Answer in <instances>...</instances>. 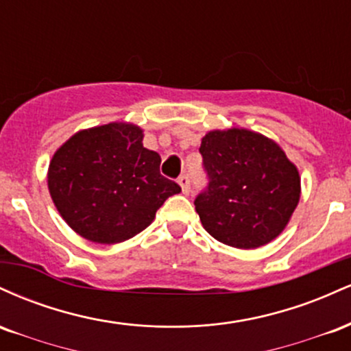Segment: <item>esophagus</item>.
<instances>
[{
	"label": "esophagus",
	"instance_id": "esophagus-1",
	"mask_svg": "<svg viewBox=\"0 0 351 351\" xmlns=\"http://www.w3.org/2000/svg\"><path fill=\"white\" fill-rule=\"evenodd\" d=\"M178 183H180V186H181V191L184 193V195H189V176L188 175H181L180 178H178Z\"/></svg>",
	"mask_w": 351,
	"mask_h": 351
}]
</instances>
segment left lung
Wrapping results in <instances>:
<instances>
[{
	"instance_id": "1",
	"label": "left lung",
	"mask_w": 351,
	"mask_h": 351,
	"mask_svg": "<svg viewBox=\"0 0 351 351\" xmlns=\"http://www.w3.org/2000/svg\"><path fill=\"white\" fill-rule=\"evenodd\" d=\"M199 153L208 186L195 199L201 224L219 243L256 249L284 231L300 199L299 170L267 136L208 132Z\"/></svg>"
}]
</instances>
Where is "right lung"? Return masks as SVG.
Listing matches in <instances>:
<instances>
[{
  "instance_id": "right-lung-1",
  "label": "right lung",
  "mask_w": 351,
  "mask_h": 351,
  "mask_svg": "<svg viewBox=\"0 0 351 351\" xmlns=\"http://www.w3.org/2000/svg\"><path fill=\"white\" fill-rule=\"evenodd\" d=\"M142 140L136 125L112 122L77 132L52 156L51 198L84 239L123 243L150 226L167 198L181 191L160 175L162 158Z\"/></svg>"
}]
</instances>
